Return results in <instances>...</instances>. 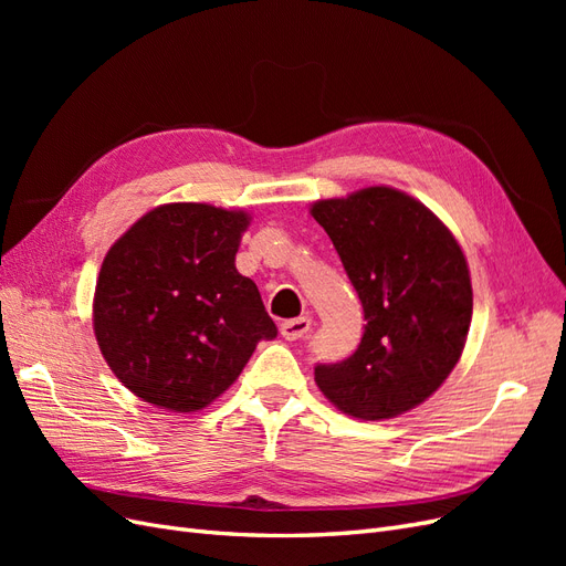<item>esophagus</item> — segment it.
<instances>
[{
    "instance_id": "34e87169",
    "label": "esophagus",
    "mask_w": 566,
    "mask_h": 566,
    "mask_svg": "<svg viewBox=\"0 0 566 566\" xmlns=\"http://www.w3.org/2000/svg\"><path fill=\"white\" fill-rule=\"evenodd\" d=\"M310 328H312V318H306V316H300V318H290V321H283L281 323V335L285 337V339H300V337H304L306 333H310Z\"/></svg>"
}]
</instances>
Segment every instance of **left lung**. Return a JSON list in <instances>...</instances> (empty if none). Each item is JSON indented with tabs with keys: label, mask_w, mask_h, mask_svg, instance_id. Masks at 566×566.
Segmentation results:
<instances>
[{
	"label": "left lung",
	"mask_w": 566,
	"mask_h": 566,
	"mask_svg": "<svg viewBox=\"0 0 566 566\" xmlns=\"http://www.w3.org/2000/svg\"><path fill=\"white\" fill-rule=\"evenodd\" d=\"M312 214L331 235L366 318L349 358L314 366L316 385L354 418H397L432 397L465 347V254L422 202L397 188L318 200Z\"/></svg>",
	"instance_id": "1"
}]
</instances>
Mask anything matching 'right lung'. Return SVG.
Listing matches in <instances>:
<instances>
[{"label":"right lung","instance_id":"obj_1","mask_svg":"<svg viewBox=\"0 0 566 566\" xmlns=\"http://www.w3.org/2000/svg\"><path fill=\"white\" fill-rule=\"evenodd\" d=\"M250 219L205 202L150 210L108 250L94 295L101 354L136 397L191 413L224 394L256 342L279 335L235 269Z\"/></svg>","mask_w":566,"mask_h":566}]
</instances>
